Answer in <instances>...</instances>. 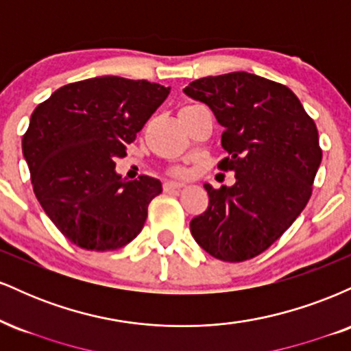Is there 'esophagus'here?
<instances>
[{
  "mask_svg": "<svg viewBox=\"0 0 351 351\" xmlns=\"http://www.w3.org/2000/svg\"><path fill=\"white\" fill-rule=\"evenodd\" d=\"M165 191H173V189H180L183 188V183H175V181H167V183L163 184Z\"/></svg>",
  "mask_w": 351,
  "mask_h": 351,
  "instance_id": "obj_1",
  "label": "esophagus"
}]
</instances>
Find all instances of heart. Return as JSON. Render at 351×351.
Listing matches in <instances>:
<instances>
[{
  "instance_id": "b5f03b06",
  "label": "heart",
  "mask_w": 351,
  "mask_h": 351,
  "mask_svg": "<svg viewBox=\"0 0 351 351\" xmlns=\"http://www.w3.org/2000/svg\"><path fill=\"white\" fill-rule=\"evenodd\" d=\"M171 173L175 176H183L184 175V170H183V168H173Z\"/></svg>"
}]
</instances>
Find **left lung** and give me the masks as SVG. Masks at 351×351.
<instances>
[{"instance_id":"left-lung-1","label":"left lung","mask_w":351,"mask_h":351,"mask_svg":"<svg viewBox=\"0 0 351 351\" xmlns=\"http://www.w3.org/2000/svg\"><path fill=\"white\" fill-rule=\"evenodd\" d=\"M184 94L206 104L224 127L217 170L232 186L204 184L209 206L189 224L204 251L224 263L263 254L307 206L322 162L317 125L284 84L249 72L209 75Z\"/></svg>"}]
</instances>
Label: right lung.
<instances>
[{
    "label": "right lung",
    "instance_id": "add662e5",
    "mask_svg": "<svg viewBox=\"0 0 351 351\" xmlns=\"http://www.w3.org/2000/svg\"><path fill=\"white\" fill-rule=\"evenodd\" d=\"M168 94L148 80L104 75L62 86L34 108L24 158L36 198L72 244L115 251L142 231L162 183L145 175L123 181L115 160Z\"/></svg>",
    "mask_w": 351,
    "mask_h": 351
}]
</instances>
